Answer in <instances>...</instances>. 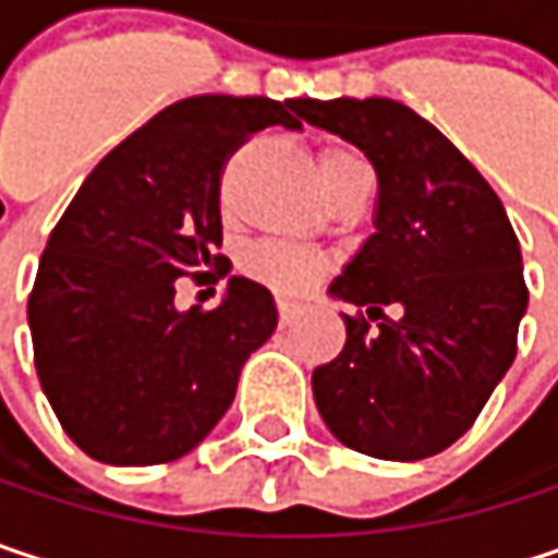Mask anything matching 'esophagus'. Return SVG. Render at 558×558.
<instances>
[{
    "instance_id": "esophagus-1",
    "label": "esophagus",
    "mask_w": 558,
    "mask_h": 558,
    "mask_svg": "<svg viewBox=\"0 0 558 558\" xmlns=\"http://www.w3.org/2000/svg\"><path fill=\"white\" fill-rule=\"evenodd\" d=\"M296 313H300V306H296V303H287V300H278L280 326H290V323L296 319Z\"/></svg>"
}]
</instances>
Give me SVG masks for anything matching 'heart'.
<instances>
[{
    "mask_svg": "<svg viewBox=\"0 0 558 558\" xmlns=\"http://www.w3.org/2000/svg\"><path fill=\"white\" fill-rule=\"evenodd\" d=\"M355 168H362V161L349 148L332 145V148L319 151V177H323L326 193ZM245 268L252 278L275 287L280 293H303L329 271V258L319 252H310V248L287 245V242H262L248 252Z\"/></svg>",
    "mask_w": 558,
    "mask_h": 558,
    "instance_id": "1",
    "label": "heart"
}]
</instances>
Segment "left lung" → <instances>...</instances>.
Instances as JSON below:
<instances>
[{
  "label": "left lung",
  "mask_w": 558,
  "mask_h": 558,
  "mask_svg": "<svg viewBox=\"0 0 558 558\" xmlns=\"http://www.w3.org/2000/svg\"><path fill=\"white\" fill-rule=\"evenodd\" d=\"M296 116L378 170V232L329 283L368 316H342L345 349L313 372L319 416L362 456L429 459L472 429L517 355L526 280L513 226L478 168L410 106L296 99Z\"/></svg>",
  "instance_id": "8db88e82"
}]
</instances>
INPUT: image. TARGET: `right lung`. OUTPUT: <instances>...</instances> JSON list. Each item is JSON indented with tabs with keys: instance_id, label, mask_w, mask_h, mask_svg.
<instances>
[{
	"instance_id": "right-lung-1",
	"label": "right lung",
	"mask_w": 558,
	"mask_h": 558,
	"mask_svg": "<svg viewBox=\"0 0 558 558\" xmlns=\"http://www.w3.org/2000/svg\"><path fill=\"white\" fill-rule=\"evenodd\" d=\"M296 99L186 96L116 145L54 226L28 296L38 381L96 462L165 465L229 410L245 359L278 326L271 290L229 278L219 306L177 310V278H222L219 186ZM209 267V272H203Z\"/></svg>"
}]
</instances>
